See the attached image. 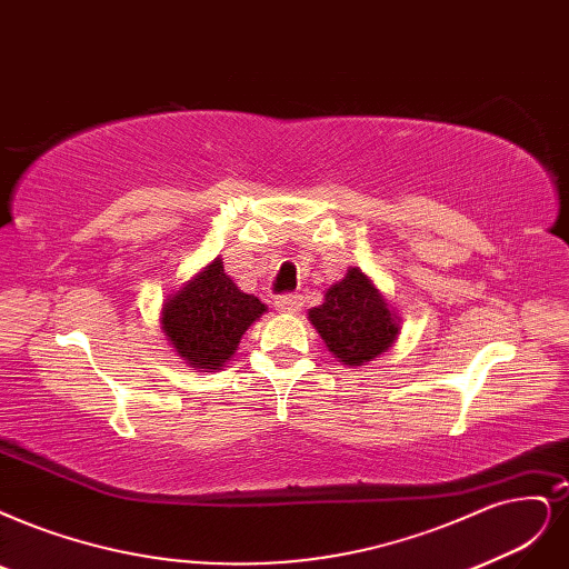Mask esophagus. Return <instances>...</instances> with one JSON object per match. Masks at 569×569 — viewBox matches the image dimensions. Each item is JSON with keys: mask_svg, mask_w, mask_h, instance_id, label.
Instances as JSON below:
<instances>
[{"mask_svg": "<svg viewBox=\"0 0 569 569\" xmlns=\"http://www.w3.org/2000/svg\"><path fill=\"white\" fill-rule=\"evenodd\" d=\"M273 307H277L279 311L292 313L302 307V302H300V296H281V298H277V302H273Z\"/></svg>", "mask_w": 569, "mask_h": 569, "instance_id": "obj_1", "label": "esophagus"}]
</instances>
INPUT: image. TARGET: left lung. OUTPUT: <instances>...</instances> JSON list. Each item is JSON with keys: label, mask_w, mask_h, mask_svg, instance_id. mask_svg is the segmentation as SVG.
I'll use <instances>...</instances> for the list:
<instances>
[{"label": "left lung", "mask_w": 569, "mask_h": 569, "mask_svg": "<svg viewBox=\"0 0 569 569\" xmlns=\"http://www.w3.org/2000/svg\"><path fill=\"white\" fill-rule=\"evenodd\" d=\"M307 319L332 359L347 368L380 359L401 335V317L359 267H349L347 277L323 292V302L311 307Z\"/></svg>", "instance_id": "left-lung-1"}]
</instances>
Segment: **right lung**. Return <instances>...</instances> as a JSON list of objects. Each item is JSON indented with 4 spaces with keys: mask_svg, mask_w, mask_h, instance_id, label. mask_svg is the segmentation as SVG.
Listing matches in <instances>:
<instances>
[{
    "mask_svg": "<svg viewBox=\"0 0 569 569\" xmlns=\"http://www.w3.org/2000/svg\"><path fill=\"white\" fill-rule=\"evenodd\" d=\"M264 311V302L227 277L218 256L166 296L161 330L189 368L216 372L234 359L246 330L260 321Z\"/></svg>",
    "mask_w": 569,
    "mask_h": 569,
    "instance_id": "1",
    "label": "right lung"
}]
</instances>
